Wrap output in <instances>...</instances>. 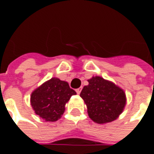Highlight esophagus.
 Returning a JSON list of instances; mask_svg holds the SVG:
<instances>
[{
	"instance_id": "esophagus-1",
	"label": "esophagus",
	"mask_w": 154,
	"mask_h": 154,
	"mask_svg": "<svg viewBox=\"0 0 154 154\" xmlns=\"http://www.w3.org/2000/svg\"><path fill=\"white\" fill-rule=\"evenodd\" d=\"M81 91H82V88H77V89H76V91H77V94H80L81 93Z\"/></svg>"
}]
</instances>
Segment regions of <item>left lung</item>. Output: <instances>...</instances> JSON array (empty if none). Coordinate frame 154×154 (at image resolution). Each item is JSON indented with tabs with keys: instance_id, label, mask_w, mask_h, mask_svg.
<instances>
[{
	"instance_id": "obj_1",
	"label": "left lung",
	"mask_w": 154,
	"mask_h": 154,
	"mask_svg": "<svg viewBox=\"0 0 154 154\" xmlns=\"http://www.w3.org/2000/svg\"><path fill=\"white\" fill-rule=\"evenodd\" d=\"M87 81L88 85L83 87L80 97L87 105L89 117L97 124L114 121L125 106V91L112 82L99 76L92 77Z\"/></svg>"
}]
</instances>
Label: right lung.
Here are the masks:
<instances>
[{
  "label": "right lung",
  "instance_id": "right-lung-1",
  "mask_svg": "<svg viewBox=\"0 0 154 154\" xmlns=\"http://www.w3.org/2000/svg\"><path fill=\"white\" fill-rule=\"evenodd\" d=\"M76 94L67 82L52 77L33 91L30 104L37 116L45 121L54 122L62 117L66 104Z\"/></svg>",
  "mask_w": 154,
  "mask_h": 154
}]
</instances>
